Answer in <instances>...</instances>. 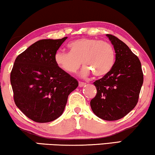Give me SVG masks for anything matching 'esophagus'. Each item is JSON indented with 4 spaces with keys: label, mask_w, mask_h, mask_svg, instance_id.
<instances>
[{
    "label": "esophagus",
    "mask_w": 155,
    "mask_h": 155,
    "mask_svg": "<svg viewBox=\"0 0 155 155\" xmlns=\"http://www.w3.org/2000/svg\"><path fill=\"white\" fill-rule=\"evenodd\" d=\"M84 85H85V83L83 82H79V87H83Z\"/></svg>",
    "instance_id": "1"
}]
</instances>
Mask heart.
Masks as SVG:
<instances>
[{
	"mask_svg": "<svg viewBox=\"0 0 155 155\" xmlns=\"http://www.w3.org/2000/svg\"><path fill=\"white\" fill-rule=\"evenodd\" d=\"M69 52L58 51L54 61L58 66L68 73H75L84 65L82 75L91 73L96 77H102L109 73L114 63V51L109 42L92 38L76 39L68 44Z\"/></svg>",
	"mask_w": 155,
	"mask_h": 155,
	"instance_id": "1",
	"label": "heart"
}]
</instances>
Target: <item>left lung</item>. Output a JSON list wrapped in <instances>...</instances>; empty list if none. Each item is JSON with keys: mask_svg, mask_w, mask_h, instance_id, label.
I'll list each match as a JSON object with an SVG mask.
<instances>
[{"mask_svg": "<svg viewBox=\"0 0 155 155\" xmlns=\"http://www.w3.org/2000/svg\"><path fill=\"white\" fill-rule=\"evenodd\" d=\"M107 36L114 46L116 61L109 73L93 83L97 93L90 106L99 118L116 120L136 106L143 83V73L138 57L128 46L115 36Z\"/></svg>", "mask_w": 155, "mask_h": 155, "instance_id": "1", "label": "left lung"}]
</instances>
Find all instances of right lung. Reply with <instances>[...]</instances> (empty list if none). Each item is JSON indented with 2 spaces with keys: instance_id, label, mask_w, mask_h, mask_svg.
I'll use <instances>...</instances> for the list:
<instances>
[{
  "instance_id": "add662e5",
  "label": "right lung",
  "mask_w": 155,
  "mask_h": 155,
  "mask_svg": "<svg viewBox=\"0 0 155 155\" xmlns=\"http://www.w3.org/2000/svg\"><path fill=\"white\" fill-rule=\"evenodd\" d=\"M67 37L41 39L18 55L10 73L15 103L27 117L48 123L62 115L78 80L63 71L54 55Z\"/></svg>"
}]
</instances>
